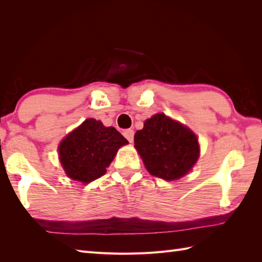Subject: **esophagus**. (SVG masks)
Here are the masks:
<instances>
[{
    "label": "esophagus",
    "mask_w": 262,
    "mask_h": 262,
    "mask_svg": "<svg viewBox=\"0 0 262 262\" xmlns=\"http://www.w3.org/2000/svg\"><path fill=\"white\" fill-rule=\"evenodd\" d=\"M123 136L129 140V142H133V139H135V131L131 129H126L123 131Z\"/></svg>",
    "instance_id": "obj_1"
}]
</instances>
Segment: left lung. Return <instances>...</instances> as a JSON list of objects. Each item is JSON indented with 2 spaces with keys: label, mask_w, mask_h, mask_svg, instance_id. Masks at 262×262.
Returning <instances> with one entry per match:
<instances>
[{
  "label": "left lung",
  "mask_w": 262,
  "mask_h": 262,
  "mask_svg": "<svg viewBox=\"0 0 262 262\" xmlns=\"http://www.w3.org/2000/svg\"><path fill=\"white\" fill-rule=\"evenodd\" d=\"M135 147L151 175L166 180L185 176L200 156L194 133L162 113L148 119L136 132Z\"/></svg>",
  "instance_id": "left-lung-1"
}]
</instances>
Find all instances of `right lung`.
<instances>
[{
    "instance_id": "add662e5",
    "label": "right lung",
    "mask_w": 262,
    "mask_h": 262,
    "mask_svg": "<svg viewBox=\"0 0 262 262\" xmlns=\"http://www.w3.org/2000/svg\"><path fill=\"white\" fill-rule=\"evenodd\" d=\"M126 143L115 127L87 119L60 143V162L69 178L91 183L106 172L116 151Z\"/></svg>"
}]
</instances>
